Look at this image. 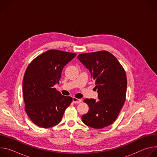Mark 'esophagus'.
<instances>
[{"label":"esophagus","mask_w":157,"mask_h":157,"mask_svg":"<svg viewBox=\"0 0 157 157\" xmlns=\"http://www.w3.org/2000/svg\"><path fill=\"white\" fill-rule=\"evenodd\" d=\"M81 101H82V100L81 99H78V98H73V102L75 104H78V103L81 102Z\"/></svg>","instance_id":"obj_1"}]
</instances>
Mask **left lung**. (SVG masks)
I'll return each mask as SVG.
<instances>
[{"label":"left lung","instance_id":"8db88e82","mask_svg":"<svg viewBox=\"0 0 157 157\" xmlns=\"http://www.w3.org/2000/svg\"><path fill=\"white\" fill-rule=\"evenodd\" d=\"M78 59L90 71L99 98L84 100L89 111L82 116V121L94 128L107 127L116 121L125 101V71L117 59L107 51L79 54Z\"/></svg>","mask_w":157,"mask_h":157}]
</instances>
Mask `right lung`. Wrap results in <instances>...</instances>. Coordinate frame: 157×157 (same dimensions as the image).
<instances>
[{
  "label": "right lung",
  "mask_w": 157,
  "mask_h": 157,
  "mask_svg": "<svg viewBox=\"0 0 157 157\" xmlns=\"http://www.w3.org/2000/svg\"><path fill=\"white\" fill-rule=\"evenodd\" d=\"M76 54L50 50L36 57L25 71L22 91L25 111L31 121L42 128L59 124L65 110L72 102L54 86L59 84L64 66Z\"/></svg>",
  "instance_id": "right-lung-1"
}]
</instances>
